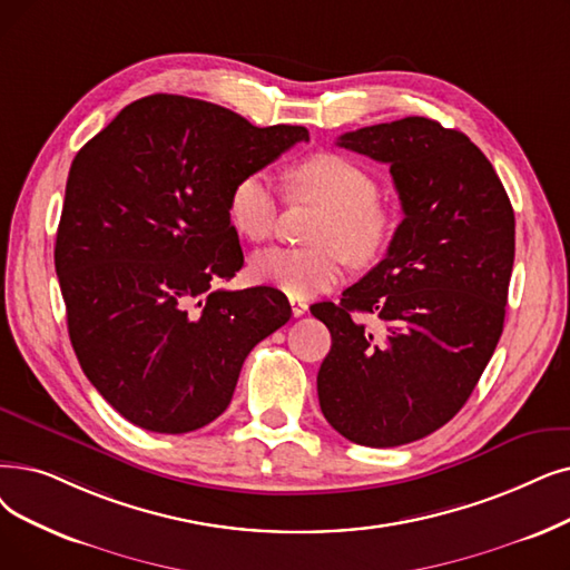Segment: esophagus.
Returning <instances> with one entry per match:
<instances>
[{
	"label": "esophagus",
	"instance_id": "esophagus-1",
	"mask_svg": "<svg viewBox=\"0 0 570 570\" xmlns=\"http://www.w3.org/2000/svg\"><path fill=\"white\" fill-rule=\"evenodd\" d=\"M307 303L305 301H295V298H291V312H293V316H303V314H307Z\"/></svg>",
	"mask_w": 570,
	"mask_h": 570
}]
</instances>
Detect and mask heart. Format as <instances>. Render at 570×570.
Returning a JSON list of instances; mask_svg holds the SVG:
<instances>
[{
    "mask_svg": "<svg viewBox=\"0 0 570 570\" xmlns=\"http://www.w3.org/2000/svg\"><path fill=\"white\" fill-rule=\"evenodd\" d=\"M288 200L324 209L316 218L314 249H265L252 258L254 282L305 301L331 291L344 258L367 265L382 258L395 230L393 212L377 200V181L358 163L335 151L312 154L286 171ZM228 218L249 242H265L277 226L279 195L261 171L239 177L228 193Z\"/></svg>",
    "mask_w": 570,
    "mask_h": 570,
    "instance_id": "1",
    "label": "heart"
}]
</instances>
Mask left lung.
I'll return each instance as SVG.
<instances>
[{
  "label": "left lung",
  "instance_id": "left-lung-1",
  "mask_svg": "<svg viewBox=\"0 0 570 570\" xmlns=\"http://www.w3.org/2000/svg\"><path fill=\"white\" fill-rule=\"evenodd\" d=\"M337 146L389 165L405 216L386 256L337 305L312 307L333 337L318 405L346 440L399 448L448 424L497 350L514 212L487 156L438 120L380 122Z\"/></svg>",
  "mask_w": 570,
  "mask_h": 570
}]
</instances>
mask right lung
I'll return each mask as SVG.
<instances>
[{
	"label": "right lung",
	"instance_id": "right-lung-1",
	"mask_svg": "<svg viewBox=\"0 0 570 570\" xmlns=\"http://www.w3.org/2000/svg\"><path fill=\"white\" fill-rule=\"evenodd\" d=\"M184 95L128 105L73 158L56 272L77 358L139 429L188 433L230 405L244 358L291 318L286 295L212 288L244 256L233 184L307 141Z\"/></svg>",
	"mask_w": 570,
	"mask_h": 570
}]
</instances>
